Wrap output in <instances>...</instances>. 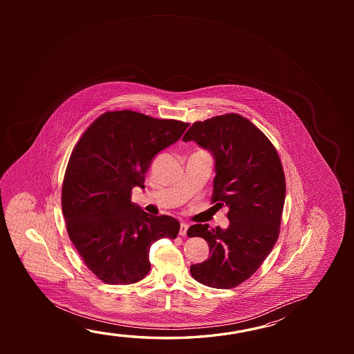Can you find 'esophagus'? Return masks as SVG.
Returning a JSON list of instances; mask_svg holds the SVG:
<instances>
[{
	"label": "esophagus",
	"mask_w": 354,
	"mask_h": 354,
	"mask_svg": "<svg viewBox=\"0 0 354 354\" xmlns=\"http://www.w3.org/2000/svg\"><path fill=\"white\" fill-rule=\"evenodd\" d=\"M187 230H189V225L185 223V222H181L180 223V236H186V232H187Z\"/></svg>",
	"instance_id": "esophagus-1"
}]
</instances>
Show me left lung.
<instances>
[{"instance_id":"1","label":"left lung","mask_w":354,"mask_h":354,"mask_svg":"<svg viewBox=\"0 0 354 354\" xmlns=\"http://www.w3.org/2000/svg\"><path fill=\"white\" fill-rule=\"evenodd\" d=\"M184 142L194 140L214 158V206L228 207L227 230L197 223L189 237H203L207 261L190 267L192 278L216 289H231L254 274L272 252L284 207V170L267 136L237 113L195 122Z\"/></svg>"}]
</instances>
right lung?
I'll return each instance as SVG.
<instances>
[{
  "label": "right lung",
  "mask_w": 354,
  "mask_h": 354,
  "mask_svg": "<svg viewBox=\"0 0 354 354\" xmlns=\"http://www.w3.org/2000/svg\"><path fill=\"white\" fill-rule=\"evenodd\" d=\"M189 123L136 111L104 112L71 151L62 189L70 241L106 284H133L151 270L149 250L178 236L179 221L145 212L131 201L145 187L153 158L174 145Z\"/></svg>",
  "instance_id": "add662e5"
}]
</instances>
